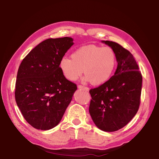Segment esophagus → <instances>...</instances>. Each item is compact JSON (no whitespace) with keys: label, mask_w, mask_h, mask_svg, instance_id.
I'll use <instances>...</instances> for the list:
<instances>
[{"label":"esophagus","mask_w":159,"mask_h":159,"mask_svg":"<svg viewBox=\"0 0 159 159\" xmlns=\"http://www.w3.org/2000/svg\"><path fill=\"white\" fill-rule=\"evenodd\" d=\"M78 88H79V89H83V90H85L86 91H88L89 90V88L88 87H85L84 85H78Z\"/></svg>","instance_id":"esophagus-1"}]
</instances>
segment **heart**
I'll return each mask as SVG.
<instances>
[{
	"label": "heart",
	"mask_w": 159,
	"mask_h": 159,
	"mask_svg": "<svg viewBox=\"0 0 159 159\" xmlns=\"http://www.w3.org/2000/svg\"><path fill=\"white\" fill-rule=\"evenodd\" d=\"M71 58L64 57L60 69L64 76L74 81L83 74L92 85L103 84L114 74L117 64L116 55L110 47L90 45L79 48Z\"/></svg>",
	"instance_id": "b5f03b06"
}]
</instances>
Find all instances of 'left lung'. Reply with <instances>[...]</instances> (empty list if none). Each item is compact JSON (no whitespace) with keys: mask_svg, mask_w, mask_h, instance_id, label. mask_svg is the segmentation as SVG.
Wrapping results in <instances>:
<instances>
[{"mask_svg":"<svg viewBox=\"0 0 159 159\" xmlns=\"http://www.w3.org/2000/svg\"><path fill=\"white\" fill-rule=\"evenodd\" d=\"M116 55L118 66L106 83L90 90L89 112L97 127L114 132L133 119L140 104L142 76L133 55L117 43L105 41Z\"/></svg>","mask_w":159,"mask_h":159,"instance_id":"left-lung-1","label":"left lung"}]
</instances>
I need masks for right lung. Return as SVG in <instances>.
Wrapping results in <instances>:
<instances>
[{
  "instance_id": "add662e5",
  "label": "right lung",
  "mask_w": 159,
  "mask_h": 159,
  "mask_svg": "<svg viewBox=\"0 0 159 159\" xmlns=\"http://www.w3.org/2000/svg\"><path fill=\"white\" fill-rule=\"evenodd\" d=\"M70 37L45 40L23 59L15 83V101L32 127L52 129L62 118L77 85L67 80L60 62L71 45Z\"/></svg>"
}]
</instances>
